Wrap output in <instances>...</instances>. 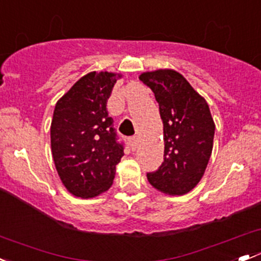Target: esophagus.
I'll return each instance as SVG.
<instances>
[{"label":"esophagus","instance_id":"esophagus-1","mask_svg":"<svg viewBox=\"0 0 261 261\" xmlns=\"http://www.w3.org/2000/svg\"><path fill=\"white\" fill-rule=\"evenodd\" d=\"M128 144H130L131 150H136V147H138V139H136V136L128 139Z\"/></svg>","mask_w":261,"mask_h":261}]
</instances>
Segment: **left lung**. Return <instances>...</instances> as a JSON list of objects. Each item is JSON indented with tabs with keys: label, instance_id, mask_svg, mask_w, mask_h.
Returning a JSON list of instances; mask_svg holds the SVG:
<instances>
[{
	"label": "left lung",
	"instance_id": "left-lung-1",
	"mask_svg": "<svg viewBox=\"0 0 261 261\" xmlns=\"http://www.w3.org/2000/svg\"><path fill=\"white\" fill-rule=\"evenodd\" d=\"M139 78L154 92L164 126V162L147 173V180L165 194L188 193L203 177L212 154L215 122L208 105L173 69L145 72Z\"/></svg>",
	"mask_w": 261,
	"mask_h": 261
}]
</instances>
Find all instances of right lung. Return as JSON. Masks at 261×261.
I'll list each match as a JSON object with an SVG mask.
<instances>
[{"label":"right lung","instance_id":"obj_1","mask_svg":"<svg viewBox=\"0 0 261 261\" xmlns=\"http://www.w3.org/2000/svg\"><path fill=\"white\" fill-rule=\"evenodd\" d=\"M120 77L88 73L55 105L50 126L53 159L62 183L75 197L92 198L106 192L123 156V144L117 141L106 107Z\"/></svg>","mask_w":261,"mask_h":261}]
</instances>
